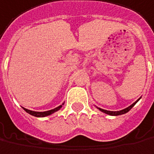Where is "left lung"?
<instances>
[{
    "label": "left lung",
    "instance_id": "8db88e82",
    "mask_svg": "<svg viewBox=\"0 0 154 154\" xmlns=\"http://www.w3.org/2000/svg\"><path fill=\"white\" fill-rule=\"evenodd\" d=\"M141 99V97H140L139 99L137 100H136L135 102L133 104H132L131 106H129L128 107L125 108V109H123V110H121V111H107V110H104V109H101V108H99L97 107L98 109H99L100 111H102V112H104V113H106V114H107V115H110V116H119V115H122V114H125V113H127V112H128V111H130L131 109H132L134 106L136 105V103L139 100Z\"/></svg>",
    "mask_w": 154,
    "mask_h": 154
}]
</instances>
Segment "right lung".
I'll return each instance as SVG.
<instances>
[{
  "label": "right lung",
  "mask_w": 154,
  "mask_h": 154,
  "mask_svg": "<svg viewBox=\"0 0 154 154\" xmlns=\"http://www.w3.org/2000/svg\"><path fill=\"white\" fill-rule=\"evenodd\" d=\"M63 105V103L62 105H60L58 107L54 108V109H53V110H50V111H30V110H27L26 108L22 107L24 109V111H26L28 114H30L32 116H37V117H44V116H49L51 114H53V113H54L57 111H59L60 110V108L62 107V106Z\"/></svg>",
  "instance_id": "1"
}]
</instances>
